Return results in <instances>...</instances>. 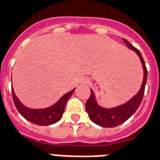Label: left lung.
I'll return each instance as SVG.
<instances>
[{
    "label": "left lung",
    "instance_id": "1",
    "mask_svg": "<svg viewBox=\"0 0 160 160\" xmlns=\"http://www.w3.org/2000/svg\"><path fill=\"white\" fill-rule=\"evenodd\" d=\"M123 41L127 45L129 48L135 51L140 58L141 62L142 63L143 70H144L143 82L140 91L138 92L137 95L131 98L130 101L127 102L124 105L114 108H111V109H105V108L99 107L95 101L94 93L91 90V96L86 103V110L89 115L90 119L95 124L102 127H115L117 125H119L120 124L126 121L129 118H131V115L137 111L138 107L140 106L141 102L142 101L143 95H144L147 77H148V69H147L145 62L143 60L140 51L133 47L127 40L123 39Z\"/></svg>",
    "mask_w": 160,
    "mask_h": 160
}]
</instances>
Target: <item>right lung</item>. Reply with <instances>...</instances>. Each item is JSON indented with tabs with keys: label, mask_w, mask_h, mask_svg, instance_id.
I'll return each instance as SVG.
<instances>
[{
	"label": "right lung",
	"mask_w": 160,
	"mask_h": 160,
	"mask_svg": "<svg viewBox=\"0 0 160 160\" xmlns=\"http://www.w3.org/2000/svg\"><path fill=\"white\" fill-rule=\"evenodd\" d=\"M74 91V89L66 93L64 96H62V98L52 107L45 108V109L37 110L30 109V108L24 107L16 98L13 90H12V99H13L15 107L23 118H25L27 120H29L35 125H52L61 119L62 113L64 112L66 102L68 98H70L71 95L73 94Z\"/></svg>",
	"instance_id": "obj_1"
}]
</instances>
